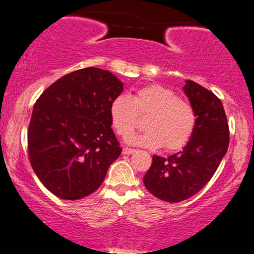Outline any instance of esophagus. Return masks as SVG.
I'll return each mask as SVG.
<instances>
[{"instance_id":"obj_1","label":"esophagus","mask_w":254,"mask_h":254,"mask_svg":"<svg viewBox=\"0 0 254 254\" xmlns=\"http://www.w3.org/2000/svg\"><path fill=\"white\" fill-rule=\"evenodd\" d=\"M134 149H129V147H125L124 150H122V153H124V155H130V153H133L134 152Z\"/></svg>"}]
</instances>
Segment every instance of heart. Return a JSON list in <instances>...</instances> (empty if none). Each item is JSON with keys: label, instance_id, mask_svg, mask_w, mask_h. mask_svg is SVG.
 I'll list each match as a JSON object with an SVG mask.
<instances>
[{"label": "heart", "instance_id": "1", "mask_svg": "<svg viewBox=\"0 0 254 254\" xmlns=\"http://www.w3.org/2000/svg\"><path fill=\"white\" fill-rule=\"evenodd\" d=\"M136 114H147L144 121L147 129L128 138L138 146L156 149L163 145L167 150H178L187 144L195 127L193 105L159 84L142 86L130 97L116 96L109 104L110 124L121 136L134 129Z\"/></svg>", "mask_w": 254, "mask_h": 254}]
</instances>
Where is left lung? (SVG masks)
<instances>
[{"mask_svg": "<svg viewBox=\"0 0 254 254\" xmlns=\"http://www.w3.org/2000/svg\"><path fill=\"white\" fill-rule=\"evenodd\" d=\"M184 91L193 105L195 127L186 146L167 158L153 156L144 176L147 190L161 200L179 203L198 193L217 170L229 144V127L222 102L192 80Z\"/></svg>", "mask_w": 254, "mask_h": 254, "instance_id": "8db88e82", "label": "left lung"}]
</instances>
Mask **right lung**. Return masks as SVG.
Returning <instances> with one entry per match:
<instances>
[{"instance_id":"right-lung-1","label":"right lung","mask_w":254,"mask_h":254,"mask_svg":"<svg viewBox=\"0 0 254 254\" xmlns=\"http://www.w3.org/2000/svg\"><path fill=\"white\" fill-rule=\"evenodd\" d=\"M124 84L101 68L62 76L37 99L27 132L28 157L53 194L78 200L104 181L122 149L114 134L109 104Z\"/></svg>"}]
</instances>
